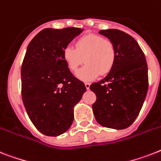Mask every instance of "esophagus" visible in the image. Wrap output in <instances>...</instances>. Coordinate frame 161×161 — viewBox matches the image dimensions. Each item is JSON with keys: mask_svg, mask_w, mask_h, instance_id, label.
Here are the masks:
<instances>
[{"mask_svg": "<svg viewBox=\"0 0 161 161\" xmlns=\"http://www.w3.org/2000/svg\"><path fill=\"white\" fill-rule=\"evenodd\" d=\"M85 87H86V88H87V90H89L90 83H85Z\"/></svg>", "mask_w": 161, "mask_h": 161, "instance_id": "obj_1", "label": "esophagus"}]
</instances>
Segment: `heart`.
<instances>
[{
    "label": "heart",
    "mask_w": 161,
    "mask_h": 161,
    "mask_svg": "<svg viewBox=\"0 0 161 161\" xmlns=\"http://www.w3.org/2000/svg\"><path fill=\"white\" fill-rule=\"evenodd\" d=\"M75 47L76 49L69 45L65 47L63 59L72 72L76 71L85 60L86 64L76 74L77 78L83 82L94 80L100 74H108L114 66V44L102 35L87 34L77 40Z\"/></svg>",
    "instance_id": "1"
}]
</instances>
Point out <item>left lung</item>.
<instances>
[{
    "instance_id": "left-lung-1",
    "label": "left lung",
    "mask_w": 161,
    "mask_h": 161,
    "mask_svg": "<svg viewBox=\"0 0 161 161\" xmlns=\"http://www.w3.org/2000/svg\"><path fill=\"white\" fill-rule=\"evenodd\" d=\"M99 33L114 44L116 61L105 78L90 86L97 96L92 110L103 126L125 129L134 122L146 99L148 90L146 57L135 39L123 31L110 29Z\"/></svg>"
}]
</instances>
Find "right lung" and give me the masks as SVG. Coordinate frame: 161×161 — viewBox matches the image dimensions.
I'll list each match as a JSON object with an SVG mask.
<instances>
[{
	"instance_id": "1",
	"label": "right lung",
	"mask_w": 161,
	"mask_h": 161,
	"mask_svg": "<svg viewBox=\"0 0 161 161\" xmlns=\"http://www.w3.org/2000/svg\"><path fill=\"white\" fill-rule=\"evenodd\" d=\"M83 29H44L31 40L21 66L22 100L29 117L40 132L57 136L74 121V108L86 92L72 74L63 51Z\"/></svg>"
}]
</instances>
